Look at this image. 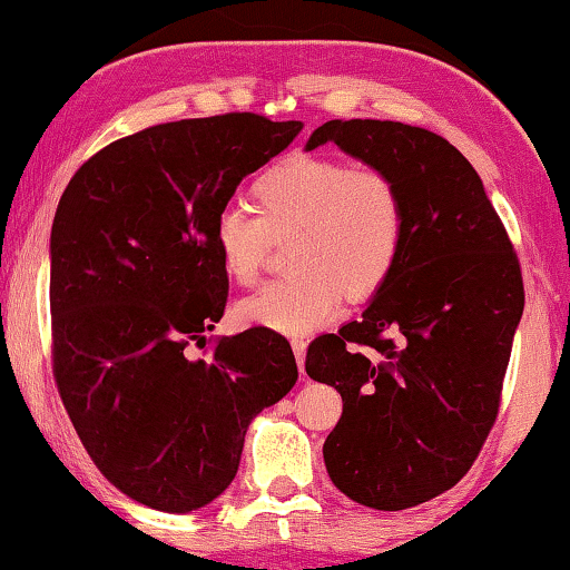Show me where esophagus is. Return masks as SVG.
Listing matches in <instances>:
<instances>
[{
  "mask_svg": "<svg viewBox=\"0 0 570 570\" xmlns=\"http://www.w3.org/2000/svg\"><path fill=\"white\" fill-rule=\"evenodd\" d=\"M292 351H294V355H296V366H299L302 379H304V355H307V340L294 337V340H292Z\"/></svg>",
  "mask_w": 570,
  "mask_h": 570,
  "instance_id": "esophagus-1",
  "label": "esophagus"
}]
</instances>
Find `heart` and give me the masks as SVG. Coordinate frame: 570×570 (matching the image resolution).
Listing matches in <instances>:
<instances>
[{
  "instance_id": "b5f03b06",
  "label": "heart",
  "mask_w": 570,
  "mask_h": 570,
  "mask_svg": "<svg viewBox=\"0 0 570 570\" xmlns=\"http://www.w3.org/2000/svg\"><path fill=\"white\" fill-rule=\"evenodd\" d=\"M256 212L223 207L212 227L219 266L237 286L258 282L271 243L286 240L292 274L237 304V320L284 335L312 333L343 302H368L392 278L406 235L392 176L347 160L292 153L250 186Z\"/></svg>"
}]
</instances>
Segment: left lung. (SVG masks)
<instances>
[{"label": "left lung", "mask_w": 570, "mask_h": 570, "mask_svg": "<svg viewBox=\"0 0 570 570\" xmlns=\"http://www.w3.org/2000/svg\"><path fill=\"white\" fill-rule=\"evenodd\" d=\"M325 142L392 176L406 207L392 278L358 320L312 340L304 363L343 396L322 448L330 479L353 502L399 512L453 489L494 428L522 271L479 174L445 138L330 120L307 150Z\"/></svg>", "instance_id": "1"}]
</instances>
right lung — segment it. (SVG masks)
Listing matches in <instances>:
<instances>
[{"instance_id": "add662e5", "label": "right lung", "mask_w": 570, "mask_h": 570, "mask_svg": "<svg viewBox=\"0 0 570 570\" xmlns=\"http://www.w3.org/2000/svg\"><path fill=\"white\" fill-rule=\"evenodd\" d=\"M299 130L253 112L153 125L95 153L58 202V394L105 479L150 509L184 514L223 494L250 420L299 376L266 327L217 337L207 358L189 351L225 314L217 212Z\"/></svg>"}]
</instances>
